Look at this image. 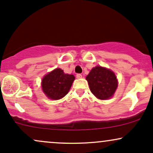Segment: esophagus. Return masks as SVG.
<instances>
[{"label":"esophagus","mask_w":153,"mask_h":153,"mask_svg":"<svg viewBox=\"0 0 153 153\" xmlns=\"http://www.w3.org/2000/svg\"><path fill=\"white\" fill-rule=\"evenodd\" d=\"M76 78H78V79L81 78H82V75H81V74H80V73H78V74H77V75H76Z\"/></svg>","instance_id":"1"}]
</instances>
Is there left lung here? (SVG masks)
I'll return each mask as SVG.
<instances>
[{"label":"left lung","instance_id":"8db88e82","mask_svg":"<svg viewBox=\"0 0 153 153\" xmlns=\"http://www.w3.org/2000/svg\"><path fill=\"white\" fill-rule=\"evenodd\" d=\"M91 93L98 99L106 100L114 94L118 82L114 73L102 67H95L87 75Z\"/></svg>","mask_w":153,"mask_h":153}]
</instances>
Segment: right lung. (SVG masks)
<instances>
[{"instance_id": "add662e5", "label": "right lung", "mask_w": 153, "mask_h": 153, "mask_svg": "<svg viewBox=\"0 0 153 153\" xmlns=\"http://www.w3.org/2000/svg\"><path fill=\"white\" fill-rule=\"evenodd\" d=\"M74 80V75L65 74L62 70L57 68L43 78L42 90L50 99H60L69 92Z\"/></svg>"}]
</instances>
